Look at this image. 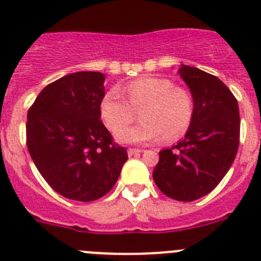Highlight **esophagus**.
Segmentation results:
<instances>
[{"instance_id":"1","label":"esophagus","mask_w":261,"mask_h":261,"mask_svg":"<svg viewBox=\"0 0 261 261\" xmlns=\"http://www.w3.org/2000/svg\"><path fill=\"white\" fill-rule=\"evenodd\" d=\"M142 150H140V149H133V147H129L128 149V155L129 156H133L136 155V154H140Z\"/></svg>"}]
</instances>
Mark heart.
Instances as JSON below:
<instances>
[{
  "label": "heart",
  "instance_id": "1",
  "mask_svg": "<svg viewBox=\"0 0 261 261\" xmlns=\"http://www.w3.org/2000/svg\"><path fill=\"white\" fill-rule=\"evenodd\" d=\"M121 93L125 99L116 89H112L99 102L100 119L111 132L118 130L119 142L151 144L162 137L166 141H174L181 137L192 123V96L168 78H138L124 85ZM133 109L140 110L142 121L124 128L134 117Z\"/></svg>",
  "mask_w": 261,
  "mask_h": 261
}]
</instances>
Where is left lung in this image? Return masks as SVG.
Instances as JSON below:
<instances>
[{
	"label": "left lung",
	"instance_id": "left-lung-1",
	"mask_svg": "<svg viewBox=\"0 0 261 261\" xmlns=\"http://www.w3.org/2000/svg\"><path fill=\"white\" fill-rule=\"evenodd\" d=\"M179 74L192 94V123L181 141L159 151L153 179L170 199L193 201L211 193L231 167L241 117L237 99L220 78L187 65Z\"/></svg>",
	"mask_w": 261,
	"mask_h": 261
}]
</instances>
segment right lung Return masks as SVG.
Segmentation results:
<instances>
[{
    "mask_svg": "<svg viewBox=\"0 0 261 261\" xmlns=\"http://www.w3.org/2000/svg\"><path fill=\"white\" fill-rule=\"evenodd\" d=\"M105 74L77 71L41 90L27 112V147L36 168L66 199L94 201L110 192L128 159L100 121Z\"/></svg>",
    "mask_w": 261,
    "mask_h": 261,
    "instance_id": "obj_1",
    "label": "right lung"
}]
</instances>
